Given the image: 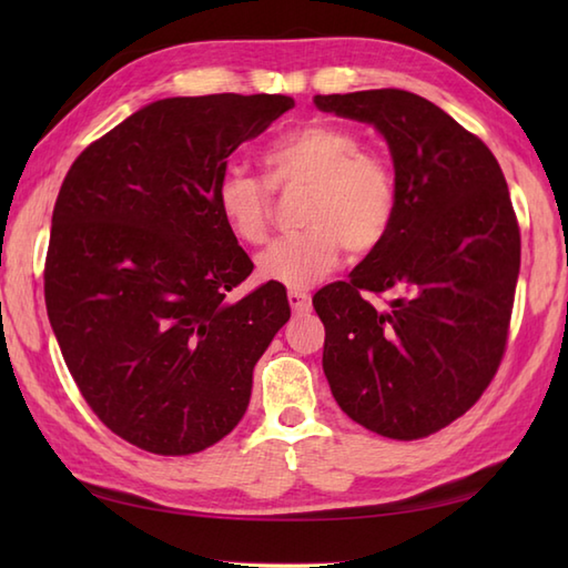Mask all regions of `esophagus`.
<instances>
[{
    "mask_svg": "<svg viewBox=\"0 0 568 568\" xmlns=\"http://www.w3.org/2000/svg\"><path fill=\"white\" fill-rule=\"evenodd\" d=\"M287 300H291V307H293L295 315H307V312L312 310L310 295L303 293V291H291V293H287Z\"/></svg>",
    "mask_w": 568,
    "mask_h": 568,
    "instance_id": "1",
    "label": "esophagus"
}]
</instances>
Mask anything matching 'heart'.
<instances>
[{"label": "heart", "mask_w": 568, "mask_h": 568, "mask_svg": "<svg viewBox=\"0 0 568 568\" xmlns=\"http://www.w3.org/2000/svg\"><path fill=\"white\" fill-rule=\"evenodd\" d=\"M275 187H307L303 232L275 239L256 256L265 283L305 287L334 268L342 246L352 256L376 248L397 212V178L378 151L361 149V136L342 124L315 122L287 131L263 153ZM216 210L244 244L268 234L271 187L244 168H226L214 187Z\"/></svg>", "instance_id": "1"}]
</instances>
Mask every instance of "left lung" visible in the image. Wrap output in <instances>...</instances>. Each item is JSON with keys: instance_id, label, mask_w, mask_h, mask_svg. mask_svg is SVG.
I'll list each match as a JSON object with an SVG mask.
<instances>
[{"instance_id": "8db88e82", "label": "left lung", "mask_w": 568, "mask_h": 568, "mask_svg": "<svg viewBox=\"0 0 568 568\" xmlns=\"http://www.w3.org/2000/svg\"><path fill=\"white\" fill-rule=\"evenodd\" d=\"M320 112L371 124L397 178L388 236L312 297L322 368L344 413L383 437L419 439L474 405L508 342L520 229L496 155L405 90L317 94ZM388 292L376 311L359 295Z\"/></svg>"}]
</instances>
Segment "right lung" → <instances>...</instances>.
Listing matches in <instances>:
<instances>
[{
  "label": "right lung",
  "mask_w": 568,
  "mask_h": 568,
  "mask_svg": "<svg viewBox=\"0 0 568 568\" xmlns=\"http://www.w3.org/2000/svg\"><path fill=\"white\" fill-rule=\"evenodd\" d=\"M293 106L232 92L151 102L90 143L58 192L48 320L92 413L139 449L185 456L226 437L291 320L277 283L224 300L253 263L214 187L229 155Z\"/></svg>",
  "instance_id": "right-lung-1"
}]
</instances>
